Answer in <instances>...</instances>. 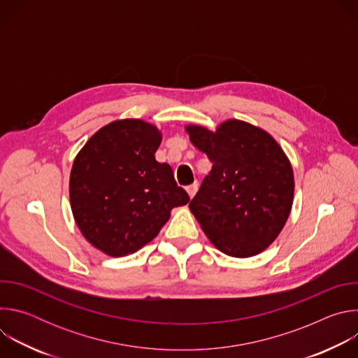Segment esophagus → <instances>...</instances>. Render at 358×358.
Listing matches in <instances>:
<instances>
[{
	"mask_svg": "<svg viewBox=\"0 0 358 358\" xmlns=\"http://www.w3.org/2000/svg\"><path fill=\"white\" fill-rule=\"evenodd\" d=\"M196 191H198V182H194V184H191V185L187 187V192H188L189 198H192Z\"/></svg>",
	"mask_w": 358,
	"mask_h": 358,
	"instance_id": "34e87169",
	"label": "esophagus"
}]
</instances>
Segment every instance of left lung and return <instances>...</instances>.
Instances as JSON below:
<instances>
[{
    "instance_id": "obj_1",
    "label": "left lung",
    "mask_w": 358,
    "mask_h": 358,
    "mask_svg": "<svg viewBox=\"0 0 358 358\" xmlns=\"http://www.w3.org/2000/svg\"><path fill=\"white\" fill-rule=\"evenodd\" d=\"M185 130L213 163L189 202L202 231L234 258L265 250L285 227L293 202V170L283 150L265 130L241 120H227L215 131Z\"/></svg>"
}]
</instances>
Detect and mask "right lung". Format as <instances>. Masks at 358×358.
<instances>
[{"label": "right lung", "mask_w": 358, "mask_h": 358, "mask_svg": "<svg viewBox=\"0 0 358 358\" xmlns=\"http://www.w3.org/2000/svg\"><path fill=\"white\" fill-rule=\"evenodd\" d=\"M162 133L124 119L96 131L73 162L71 207L82 235L110 257H124L155 239L170 211L185 206L171 167L155 157Z\"/></svg>", "instance_id": "obj_1"}]
</instances>
